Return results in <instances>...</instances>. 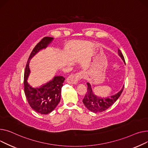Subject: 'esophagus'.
<instances>
[{
  "label": "esophagus",
  "instance_id": "1",
  "mask_svg": "<svg viewBox=\"0 0 148 148\" xmlns=\"http://www.w3.org/2000/svg\"><path fill=\"white\" fill-rule=\"evenodd\" d=\"M82 79V75L80 73H77L71 75L67 78V82L70 84H76L77 82Z\"/></svg>",
  "mask_w": 148,
  "mask_h": 148
}]
</instances>
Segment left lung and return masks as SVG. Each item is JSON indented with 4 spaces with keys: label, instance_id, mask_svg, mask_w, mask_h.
Instances as JSON below:
<instances>
[{
    "label": "left lung",
    "instance_id": "1",
    "mask_svg": "<svg viewBox=\"0 0 148 148\" xmlns=\"http://www.w3.org/2000/svg\"><path fill=\"white\" fill-rule=\"evenodd\" d=\"M118 53L119 56L125 62L124 57L119 49H118ZM86 84L88 85L87 92H86L82 101L86 108L94 113L102 112L110 107L119 97L121 93L123 92L124 86H123L119 92L114 95H111L110 97L100 98L92 93L90 83L87 82Z\"/></svg>",
    "mask_w": 148,
    "mask_h": 148
}]
</instances>
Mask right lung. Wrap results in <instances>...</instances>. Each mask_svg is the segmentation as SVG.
<instances>
[{"mask_svg": "<svg viewBox=\"0 0 148 148\" xmlns=\"http://www.w3.org/2000/svg\"><path fill=\"white\" fill-rule=\"evenodd\" d=\"M53 40L51 37L43 38L33 48L26 64L24 76V92L29 104L34 111L43 115L49 114L58 105L65 78L62 76H55L53 80L40 87L33 88L27 82L30 73L29 64L31 58L40 49L45 48Z\"/></svg>", "mask_w": 148, "mask_h": 148, "instance_id": "1", "label": "right lung"}]
</instances>
